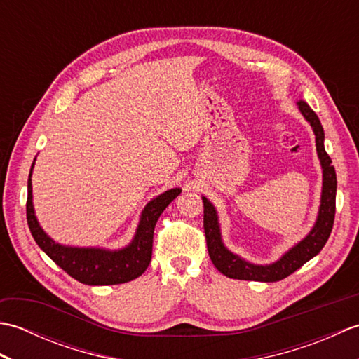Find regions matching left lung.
Segmentation results:
<instances>
[{
	"mask_svg": "<svg viewBox=\"0 0 359 359\" xmlns=\"http://www.w3.org/2000/svg\"><path fill=\"white\" fill-rule=\"evenodd\" d=\"M296 104L304 118L309 121L311 129H313L316 152L323 168V191L316 222L306 238L285 251L276 262L266 265L251 264L225 247L222 233H220L217 211L215 205L203 196V228L208 253L216 269L225 274L226 278L257 282H276L284 279L297 269H301L311 257H315L323 250L332 233L334 220V203H337V172H334V168L332 165V158L324 148V129L321 121H319L315 111L306 102L299 100Z\"/></svg>",
	"mask_w": 359,
	"mask_h": 359,
	"instance_id": "obj_1",
	"label": "left lung"
}]
</instances>
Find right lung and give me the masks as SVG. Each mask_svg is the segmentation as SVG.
<instances>
[{
    "label": "right lung",
    "mask_w": 359,
    "mask_h": 359,
    "mask_svg": "<svg viewBox=\"0 0 359 359\" xmlns=\"http://www.w3.org/2000/svg\"><path fill=\"white\" fill-rule=\"evenodd\" d=\"M27 180V225L35 242L60 269L69 276L86 285H114L125 284L143 274L148 269L152 256V236L160 215L177 197L182 189L172 188L158 194L143 208L139 225L133 241L126 247L108 250L98 247H71L53 241L36 220L32 202V170Z\"/></svg>",
    "instance_id": "right-lung-1"
}]
</instances>
